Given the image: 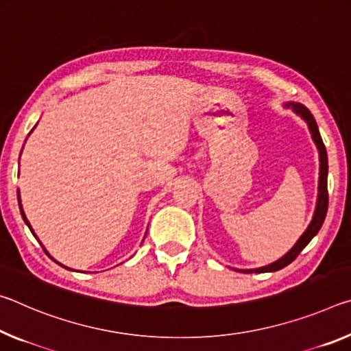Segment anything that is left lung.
I'll list each match as a JSON object with an SVG mask.
<instances>
[{
	"label": "left lung",
	"instance_id": "8db88e82",
	"mask_svg": "<svg viewBox=\"0 0 351 351\" xmlns=\"http://www.w3.org/2000/svg\"><path fill=\"white\" fill-rule=\"evenodd\" d=\"M286 107H289L294 110L298 117H302L305 119L309 132H311V136L315 143V146L319 149V157H320V177H319V196H317V205H315V211H314V216H313V221L309 222L308 228L305 230V233L302 234L298 241L295 243V245L292 247V249L286 254L285 256H281L280 260H277L275 263H271L269 266H263V267H258V269H237L238 272H244V274H252V272H256V274H261V272H275V271H280V269H283L291 264L292 261L295 260L298 256V254L305 249V247L309 244V241H311L315 234L319 233V230L322 227V223L325 221V216H326V211H328V188H326V179H328V155H326V149L324 141H322V136H320V132L317 128V123H315L314 117L311 114V112L308 110L305 106L302 104H295V102H288Z\"/></svg>",
	"mask_w": 351,
	"mask_h": 351
}]
</instances>
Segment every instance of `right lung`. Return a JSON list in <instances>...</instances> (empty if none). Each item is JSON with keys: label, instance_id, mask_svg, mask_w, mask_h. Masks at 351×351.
<instances>
[{"label": "right lung", "instance_id": "right-lung-1", "mask_svg": "<svg viewBox=\"0 0 351 351\" xmlns=\"http://www.w3.org/2000/svg\"><path fill=\"white\" fill-rule=\"evenodd\" d=\"M16 196H19V205H20V211H21V216H23V221H25L26 222V226L27 227H29V230H31V232H32V234H34V237H36V233H34V230H32V227H31V223H29V221H27L26 219V216H25V211H23V208H21V200H20V193H16ZM37 238V237H36ZM40 244H42V243H40ZM43 247V245H42ZM43 250H45V254L46 255H49L48 254V252H46V249H45V247H43ZM60 266H62V264H60ZM63 267H65V266H63Z\"/></svg>", "mask_w": 351, "mask_h": 351}]
</instances>
